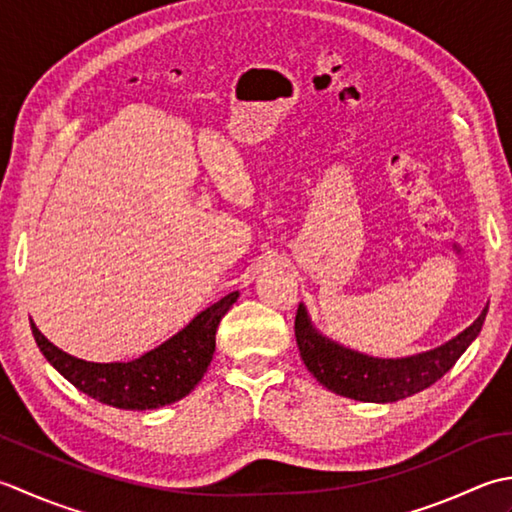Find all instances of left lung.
Returning <instances> with one entry per match:
<instances>
[{
  "label": "left lung",
  "mask_w": 512,
  "mask_h": 512,
  "mask_svg": "<svg viewBox=\"0 0 512 512\" xmlns=\"http://www.w3.org/2000/svg\"><path fill=\"white\" fill-rule=\"evenodd\" d=\"M486 311L488 307H484L471 327L457 333L442 347L409 358H371L367 353L342 347L311 325L302 302L298 305L294 329L300 358L322 387L342 398L384 404L409 398L440 380L482 331Z\"/></svg>",
  "instance_id": "1"
}]
</instances>
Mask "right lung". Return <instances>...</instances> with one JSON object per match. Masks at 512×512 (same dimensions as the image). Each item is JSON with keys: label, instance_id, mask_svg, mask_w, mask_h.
Returning <instances> with one entry per match:
<instances>
[{"label": "right lung", "instance_id": "1", "mask_svg": "<svg viewBox=\"0 0 512 512\" xmlns=\"http://www.w3.org/2000/svg\"><path fill=\"white\" fill-rule=\"evenodd\" d=\"M238 298L223 296L201 311L190 325L159 347L130 362H86L55 347L35 322L30 329L39 351L72 387L88 398L123 411H148L190 395L210 367L216 349L218 322Z\"/></svg>", "mask_w": 512, "mask_h": 512}]
</instances>
